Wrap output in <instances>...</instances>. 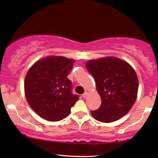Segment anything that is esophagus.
I'll return each mask as SVG.
<instances>
[{
  "instance_id": "obj_1",
  "label": "esophagus",
  "mask_w": 158,
  "mask_h": 158,
  "mask_svg": "<svg viewBox=\"0 0 158 158\" xmlns=\"http://www.w3.org/2000/svg\"><path fill=\"white\" fill-rule=\"evenodd\" d=\"M88 95H89V93H88V92H85V93H84V94L82 95V97L84 98H85L87 97Z\"/></svg>"
}]
</instances>
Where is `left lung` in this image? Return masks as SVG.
Masks as SVG:
<instances>
[{
	"instance_id": "8db88e82",
	"label": "left lung",
	"mask_w": 158,
	"mask_h": 158,
	"mask_svg": "<svg viewBox=\"0 0 158 158\" xmlns=\"http://www.w3.org/2000/svg\"><path fill=\"white\" fill-rule=\"evenodd\" d=\"M85 66L95 79L102 100L98 110L91 111L93 118L111 123L125 116L137 99L139 82L135 69L115 57L90 60Z\"/></svg>"
}]
</instances>
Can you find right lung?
Returning a JSON list of instances; mask_svg holds the SVG:
<instances>
[{
    "instance_id": "right-lung-1",
    "label": "right lung",
    "mask_w": 158,
    "mask_h": 158,
    "mask_svg": "<svg viewBox=\"0 0 158 158\" xmlns=\"http://www.w3.org/2000/svg\"><path fill=\"white\" fill-rule=\"evenodd\" d=\"M74 61L63 56L46 57L26 74L24 90L31 107L42 118L59 121L68 116L79 96L74 95L67 76Z\"/></svg>"
}]
</instances>
